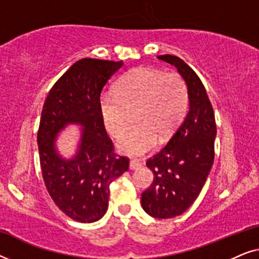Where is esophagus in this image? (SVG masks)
Wrapping results in <instances>:
<instances>
[{"label":"esophagus","mask_w":259,"mask_h":259,"mask_svg":"<svg viewBox=\"0 0 259 259\" xmlns=\"http://www.w3.org/2000/svg\"><path fill=\"white\" fill-rule=\"evenodd\" d=\"M141 167V162H139L138 160H131L130 161V168L131 169H138Z\"/></svg>","instance_id":"esophagus-1"}]
</instances>
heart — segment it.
I'll return each mask as SVG.
<instances>
[{
	"label": "heart",
	"instance_id": "obj_1",
	"mask_svg": "<svg viewBox=\"0 0 259 259\" xmlns=\"http://www.w3.org/2000/svg\"><path fill=\"white\" fill-rule=\"evenodd\" d=\"M115 94L105 93L99 102L101 121L114 139H120L136 113V130L119 143L123 154L139 157L153 148L157 138L168 139L189 107V88L179 73L152 68L131 70L116 83Z\"/></svg>",
	"mask_w": 259,
	"mask_h": 259
}]
</instances>
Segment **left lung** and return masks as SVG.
Listing matches in <instances>:
<instances>
[{
  "label": "left lung",
  "mask_w": 259,
  "mask_h": 259,
  "mask_svg": "<svg viewBox=\"0 0 259 259\" xmlns=\"http://www.w3.org/2000/svg\"><path fill=\"white\" fill-rule=\"evenodd\" d=\"M171 63L189 88V112L168 143L146 161L153 172L151 186L141 194V206L154 218H173L194 203L213 165L217 126L203 82L176 55H159Z\"/></svg>",
  "instance_id": "8db88e82"
}]
</instances>
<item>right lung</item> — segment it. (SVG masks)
<instances>
[{
  "label": "right lung",
  "instance_id": "right-lung-1",
  "mask_svg": "<svg viewBox=\"0 0 259 259\" xmlns=\"http://www.w3.org/2000/svg\"><path fill=\"white\" fill-rule=\"evenodd\" d=\"M121 66L122 61L79 60L54 83L42 108L37 131L42 178L56 206L73 221L104 217L109 184L130 167V159L114 152L99 111L102 88ZM67 123L84 126L79 151L70 161L55 151L56 134Z\"/></svg>",
  "mask_w": 259,
  "mask_h": 259
}]
</instances>
